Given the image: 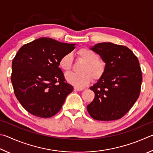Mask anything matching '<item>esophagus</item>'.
Returning <instances> with one entry per match:
<instances>
[{
    "label": "esophagus",
    "mask_w": 153,
    "mask_h": 153,
    "mask_svg": "<svg viewBox=\"0 0 153 153\" xmlns=\"http://www.w3.org/2000/svg\"><path fill=\"white\" fill-rule=\"evenodd\" d=\"M84 89H85L84 88H80V87H74V90L77 91H83Z\"/></svg>",
    "instance_id": "34e87169"
}]
</instances>
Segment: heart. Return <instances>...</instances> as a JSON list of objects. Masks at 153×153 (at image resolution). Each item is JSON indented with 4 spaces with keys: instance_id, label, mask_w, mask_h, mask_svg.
Listing matches in <instances>:
<instances>
[{
    "instance_id": "b5f03b06",
    "label": "heart",
    "mask_w": 153,
    "mask_h": 153,
    "mask_svg": "<svg viewBox=\"0 0 153 153\" xmlns=\"http://www.w3.org/2000/svg\"><path fill=\"white\" fill-rule=\"evenodd\" d=\"M79 60L83 61L80 66L79 73H69L66 75V79L69 83L76 87H85L91 81L92 78L98 81L105 72V64L99 58L98 55L93 50L82 48L76 52ZM72 66V56L66 53L59 60V66L66 72L71 71Z\"/></svg>"
}]
</instances>
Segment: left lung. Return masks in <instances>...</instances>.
I'll return each mask as SVG.
<instances>
[{"mask_svg": "<svg viewBox=\"0 0 153 153\" xmlns=\"http://www.w3.org/2000/svg\"><path fill=\"white\" fill-rule=\"evenodd\" d=\"M90 49L105 63V72L90 87L95 98L87 106V111L96 120H118L130 110L140 95L143 80L140 63L124 45L103 42Z\"/></svg>", "mask_w": 153, "mask_h": 153, "instance_id": "1", "label": "left lung"}]
</instances>
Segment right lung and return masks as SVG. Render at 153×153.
Wrapping results in <instances>:
<instances>
[{
    "label": "right lung",
    "mask_w": 153,
    "mask_h": 153,
    "mask_svg": "<svg viewBox=\"0 0 153 153\" xmlns=\"http://www.w3.org/2000/svg\"><path fill=\"white\" fill-rule=\"evenodd\" d=\"M74 45L41 37L19 50L10 79L16 97L29 113L50 117L60 110L73 87L66 82L59 60Z\"/></svg>",
    "instance_id": "1"
}]
</instances>
